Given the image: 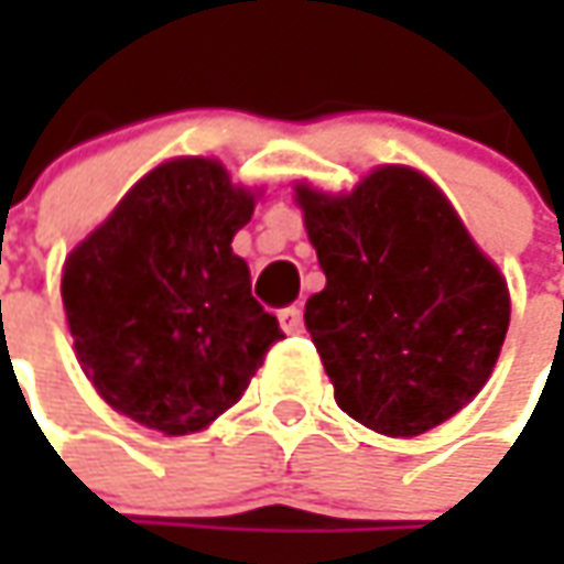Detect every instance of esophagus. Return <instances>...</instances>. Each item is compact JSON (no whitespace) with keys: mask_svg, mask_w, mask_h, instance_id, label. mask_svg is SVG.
Instances as JSON below:
<instances>
[{"mask_svg":"<svg viewBox=\"0 0 564 564\" xmlns=\"http://www.w3.org/2000/svg\"><path fill=\"white\" fill-rule=\"evenodd\" d=\"M279 323H282V329L289 333V336H297V333H304V314H301V307H285V311H279Z\"/></svg>","mask_w":564,"mask_h":564,"instance_id":"34e87169","label":"esophagus"}]
</instances>
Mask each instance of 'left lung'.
Masks as SVG:
<instances>
[{
  "label": "left lung",
  "instance_id": "obj_1",
  "mask_svg": "<svg viewBox=\"0 0 564 564\" xmlns=\"http://www.w3.org/2000/svg\"><path fill=\"white\" fill-rule=\"evenodd\" d=\"M294 194L326 272L304 326L338 408L382 436H421L458 414L496 367L511 304L443 191L382 165L351 194Z\"/></svg>",
  "mask_w": 564,
  "mask_h": 564
}]
</instances>
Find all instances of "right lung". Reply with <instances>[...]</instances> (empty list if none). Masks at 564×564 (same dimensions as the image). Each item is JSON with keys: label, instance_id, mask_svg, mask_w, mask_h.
<instances>
[{"label": "right lung", "instance_id": "add662e5", "mask_svg": "<svg viewBox=\"0 0 564 564\" xmlns=\"http://www.w3.org/2000/svg\"><path fill=\"white\" fill-rule=\"evenodd\" d=\"M253 194L216 160L156 165L62 270L75 351L97 392L165 436L197 433L245 395L279 341L231 238Z\"/></svg>", "mask_w": 564, "mask_h": 564}]
</instances>
